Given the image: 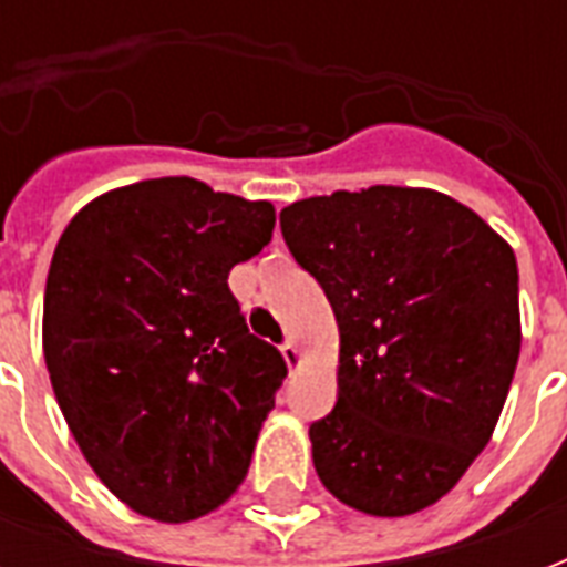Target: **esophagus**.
Returning <instances> with one entry per match:
<instances>
[{"instance_id":"34e87169","label":"esophagus","mask_w":567,"mask_h":567,"mask_svg":"<svg viewBox=\"0 0 567 567\" xmlns=\"http://www.w3.org/2000/svg\"><path fill=\"white\" fill-rule=\"evenodd\" d=\"M282 355H285V364L291 368V371H297L302 364V350L293 341H285L282 344Z\"/></svg>"}]
</instances>
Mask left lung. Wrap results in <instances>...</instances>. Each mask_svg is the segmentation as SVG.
Returning a JSON list of instances; mask_svg holds the SVG:
<instances>
[{
	"mask_svg": "<svg viewBox=\"0 0 567 567\" xmlns=\"http://www.w3.org/2000/svg\"><path fill=\"white\" fill-rule=\"evenodd\" d=\"M279 223L341 332L338 403L309 430L320 483L377 518L426 509L483 453L509 394L515 252L430 188L309 196Z\"/></svg>",
	"mask_w": 567,
	"mask_h": 567,
	"instance_id": "8db88e82",
	"label": "left lung"
}]
</instances>
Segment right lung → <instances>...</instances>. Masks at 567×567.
Instances as JSON below:
<instances>
[{"label": "right lung", "mask_w": 567, "mask_h": 567, "mask_svg": "<svg viewBox=\"0 0 567 567\" xmlns=\"http://www.w3.org/2000/svg\"><path fill=\"white\" fill-rule=\"evenodd\" d=\"M274 205L188 176L109 190L58 240L43 355L75 444L144 518L182 524L223 506L288 377L249 336L229 270L258 256Z\"/></svg>", "instance_id": "add662e5"}]
</instances>
